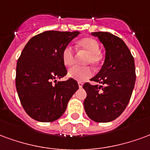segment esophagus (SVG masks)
<instances>
[{"label": "esophagus", "instance_id": "34e87169", "mask_svg": "<svg viewBox=\"0 0 150 150\" xmlns=\"http://www.w3.org/2000/svg\"><path fill=\"white\" fill-rule=\"evenodd\" d=\"M78 86H79V88H82L83 83L81 82V81H79V82H78Z\"/></svg>", "mask_w": 150, "mask_h": 150}]
</instances>
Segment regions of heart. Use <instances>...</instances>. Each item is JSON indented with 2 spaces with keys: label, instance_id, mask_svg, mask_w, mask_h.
<instances>
[{
  "label": "heart",
  "instance_id": "1",
  "mask_svg": "<svg viewBox=\"0 0 150 150\" xmlns=\"http://www.w3.org/2000/svg\"><path fill=\"white\" fill-rule=\"evenodd\" d=\"M77 46L81 50L86 51L88 54L86 64L98 65L102 61V55L100 52V44L95 38H86L78 41ZM62 60L66 67H69L74 63V50L73 47L67 45L62 52ZM93 72L89 67L74 66L69 70L68 75L69 77L77 81H84L92 76Z\"/></svg>",
  "mask_w": 150,
  "mask_h": 150
}]
</instances>
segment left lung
Masks as SVG:
<instances>
[{
  "mask_svg": "<svg viewBox=\"0 0 150 150\" xmlns=\"http://www.w3.org/2000/svg\"><path fill=\"white\" fill-rule=\"evenodd\" d=\"M105 49L102 67L91 81L102 86L85 83L87 97L84 107L89 118L96 122H110L123 112L130 100L136 74L134 58L121 38L107 32L92 33Z\"/></svg>",
  "mask_w": 150,
  "mask_h": 150,
  "instance_id": "1",
  "label": "left lung"
}]
</instances>
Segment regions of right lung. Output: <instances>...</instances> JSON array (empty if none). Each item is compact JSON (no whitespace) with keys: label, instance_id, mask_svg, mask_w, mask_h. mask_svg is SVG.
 Masks as SVG:
<instances>
[{"label":"right lung","instance_id":"1","mask_svg":"<svg viewBox=\"0 0 150 150\" xmlns=\"http://www.w3.org/2000/svg\"><path fill=\"white\" fill-rule=\"evenodd\" d=\"M79 34L78 31L43 32L32 38L22 50L17 63L16 88L25 111L36 121L60 118L79 88L73 78L57 82L67 74L62 50Z\"/></svg>","mask_w":150,"mask_h":150}]
</instances>
